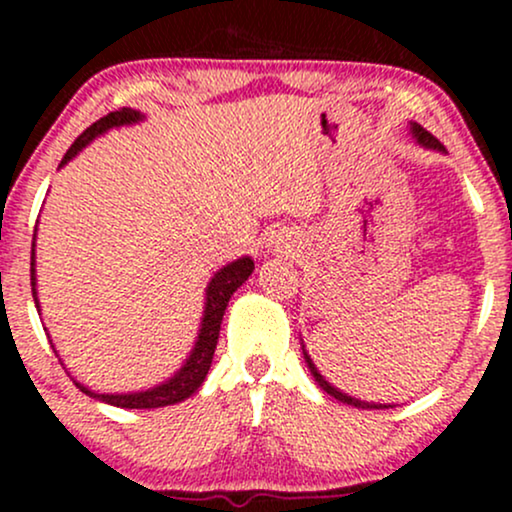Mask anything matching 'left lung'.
Returning a JSON list of instances; mask_svg holds the SVG:
<instances>
[{
  "label": "left lung",
  "mask_w": 512,
  "mask_h": 512,
  "mask_svg": "<svg viewBox=\"0 0 512 512\" xmlns=\"http://www.w3.org/2000/svg\"><path fill=\"white\" fill-rule=\"evenodd\" d=\"M411 132H414V137L419 139V142L424 144V146H428V149H438V151H445V146L440 144L438 139L433 137L431 132H426L424 127H421V125H416V122H414V125H411ZM303 354H305V351H303ZM305 361H308V368H310V373H313V378L317 380V385H320L322 390L327 392V395H332L334 399H339V402H346V404H351V407H358V409H387V407H390V404H368V402H361V399H354V397L344 395V392H339L337 387H332L330 383H327L325 378H322L320 373H317L315 363L310 361V356H308V354H305Z\"/></svg>",
  "instance_id": "8db88e82"
}]
</instances>
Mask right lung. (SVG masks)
I'll use <instances>...</instances> for the list:
<instances>
[{
  "mask_svg": "<svg viewBox=\"0 0 512 512\" xmlns=\"http://www.w3.org/2000/svg\"><path fill=\"white\" fill-rule=\"evenodd\" d=\"M137 120H142V115L132 108L113 110V113L101 117V120L93 122L91 127H86L84 132L74 139V144L67 149V154H64L60 166H64L69 158L79 154L91 139L98 137V134L108 132L110 127L129 125V122H137ZM252 269H255V262H252L250 257H243V260L226 264L221 272L214 274V279H211L207 286V305H204L202 330H199L195 349H192V354L185 361V366H182L173 378L166 380V383L151 387V390L146 392H132V395H98V392H91L88 387L79 383H76V387H79L81 392H86L88 397L98 399V402L113 404V407H122V409H158V407H168V404H178L182 399L195 395L209 373L211 358H214V351H216V342H219V330H221L223 313H226V305L231 301L233 291H238V286H243V281H248ZM31 286H33L35 308L40 310L38 298H35V236H33V250H31Z\"/></svg>",
  "mask_w": 512,
  "mask_h": 512,
  "instance_id": "add662e5",
  "label": "right lung"
}]
</instances>
